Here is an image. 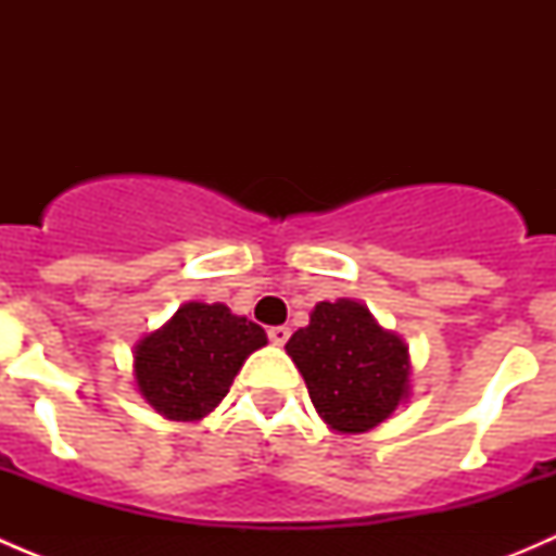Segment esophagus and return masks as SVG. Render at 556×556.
Instances as JSON below:
<instances>
[{"mask_svg":"<svg viewBox=\"0 0 556 556\" xmlns=\"http://www.w3.org/2000/svg\"><path fill=\"white\" fill-rule=\"evenodd\" d=\"M288 339H290L288 325H274V328H268V341H271V344L282 346V344H288Z\"/></svg>","mask_w":556,"mask_h":556,"instance_id":"esophagus-1","label":"esophagus"}]
</instances>
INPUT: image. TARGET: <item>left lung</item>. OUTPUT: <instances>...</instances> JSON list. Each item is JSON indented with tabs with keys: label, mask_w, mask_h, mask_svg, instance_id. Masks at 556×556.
Segmentation results:
<instances>
[{
	"label": "left lung",
	"mask_w": 556,
	"mask_h": 556,
	"mask_svg": "<svg viewBox=\"0 0 556 556\" xmlns=\"http://www.w3.org/2000/svg\"><path fill=\"white\" fill-rule=\"evenodd\" d=\"M309 387L319 417L339 433L384 422L408 392V350L379 328L363 304L339 299L314 306L309 325L285 344Z\"/></svg>",
	"instance_id": "left-lung-1"
}]
</instances>
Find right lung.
<instances>
[{
  "label": "right lung",
  "mask_w": 556,
  "mask_h": 556,
  "mask_svg": "<svg viewBox=\"0 0 556 556\" xmlns=\"http://www.w3.org/2000/svg\"><path fill=\"white\" fill-rule=\"evenodd\" d=\"M266 344L261 325L223 304H185L134 352L137 387L155 412L193 422L210 414L247 355Z\"/></svg>",
  "instance_id": "right-lung-1"
}]
</instances>
